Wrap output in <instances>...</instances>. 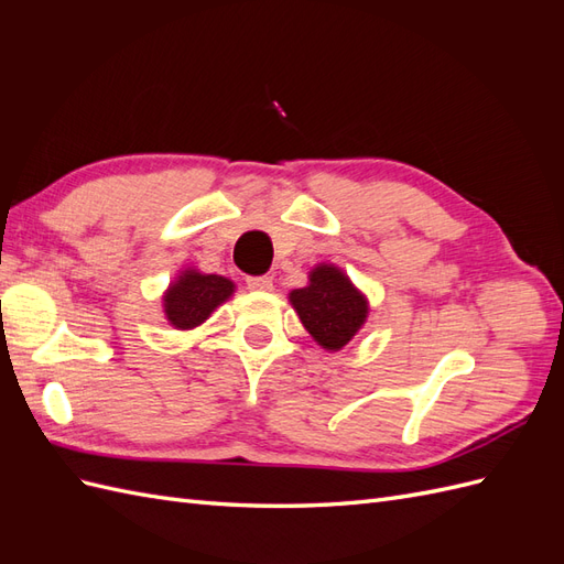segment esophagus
<instances>
[{"label": "esophagus", "mask_w": 564, "mask_h": 564, "mask_svg": "<svg viewBox=\"0 0 564 564\" xmlns=\"http://www.w3.org/2000/svg\"><path fill=\"white\" fill-rule=\"evenodd\" d=\"M247 286L256 289V292H270L272 289V280L268 275H259V278H247Z\"/></svg>", "instance_id": "obj_1"}]
</instances>
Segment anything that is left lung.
Returning a JSON list of instances; mask_svg holds the SVG:
<instances>
[{
	"mask_svg": "<svg viewBox=\"0 0 564 564\" xmlns=\"http://www.w3.org/2000/svg\"><path fill=\"white\" fill-rule=\"evenodd\" d=\"M289 301L303 327L327 350L344 348L367 317L365 296L334 265H317L311 272V284L294 289Z\"/></svg>",
	"mask_w": 564,
	"mask_h": 564,
	"instance_id": "8db88e82",
	"label": "left lung"
}]
</instances>
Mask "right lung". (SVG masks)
Masks as SVG:
<instances>
[{
	"label": "right lung",
	"instance_id": "right-lung-1",
	"mask_svg": "<svg viewBox=\"0 0 564 564\" xmlns=\"http://www.w3.org/2000/svg\"><path fill=\"white\" fill-rule=\"evenodd\" d=\"M232 289L235 284L220 275L185 270L164 294V313L176 329H193L232 294Z\"/></svg>",
	"mask_w": 564,
	"mask_h": 564
}]
</instances>
